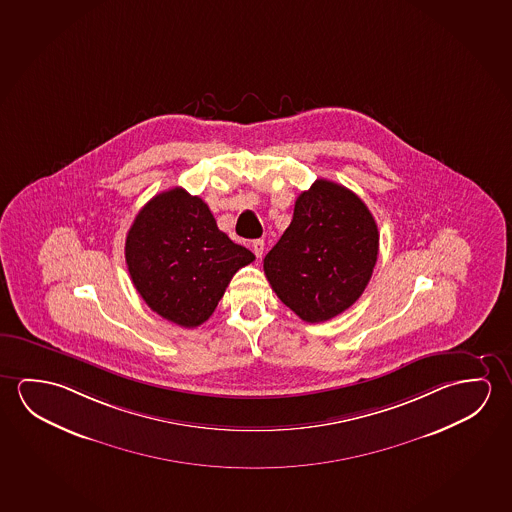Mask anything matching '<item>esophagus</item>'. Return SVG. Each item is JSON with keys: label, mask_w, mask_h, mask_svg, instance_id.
Masks as SVG:
<instances>
[{"label": "esophagus", "mask_w": 512, "mask_h": 512, "mask_svg": "<svg viewBox=\"0 0 512 512\" xmlns=\"http://www.w3.org/2000/svg\"><path fill=\"white\" fill-rule=\"evenodd\" d=\"M252 251L256 254V258H261L263 251H265V242L263 240H254L252 242Z\"/></svg>", "instance_id": "esophagus-1"}]
</instances>
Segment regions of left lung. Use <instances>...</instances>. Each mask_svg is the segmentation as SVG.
<instances>
[{
    "instance_id": "left-lung-1",
    "label": "left lung",
    "mask_w": 512,
    "mask_h": 512,
    "mask_svg": "<svg viewBox=\"0 0 512 512\" xmlns=\"http://www.w3.org/2000/svg\"><path fill=\"white\" fill-rule=\"evenodd\" d=\"M379 231L349 188L317 179L295 201L292 224L263 260L272 290L309 324L331 320L365 292Z\"/></svg>"
}]
</instances>
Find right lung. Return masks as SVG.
<instances>
[{"instance_id": "right-lung-1", "label": "right lung", "mask_w": 512, "mask_h": 512, "mask_svg": "<svg viewBox=\"0 0 512 512\" xmlns=\"http://www.w3.org/2000/svg\"><path fill=\"white\" fill-rule=\"evenodd\" d=\"M124 252L147 306L188 329L211 317L231 277L254 261L249 249L217 228L201 197L179 187L155 195L138 211Z\"/></svg>"}]
</instances>
